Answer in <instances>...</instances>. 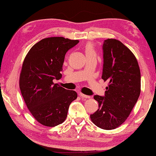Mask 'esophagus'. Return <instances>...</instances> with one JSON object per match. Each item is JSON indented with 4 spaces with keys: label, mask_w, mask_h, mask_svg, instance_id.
<instances>
[{
    "label": "esophagus",
    "mask_w": 156,
    "mask_h": 156,
    "mask_svg": "<svg viewBox=\"0 0 156 156\" xmlns=\"http://www.w3.org/2000/svg\"><path fill=\"white\" fill-rule=\"evenodd\" d=\"M79 95H80L82 98H90V96L85 95V94H82V93H80V94H79Z\"/></svg>",
    "instance_id": "1"
}]
</instances>
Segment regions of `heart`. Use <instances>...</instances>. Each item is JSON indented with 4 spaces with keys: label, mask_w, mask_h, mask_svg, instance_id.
Listing matches in <instances>:
<instances>
[{
    "label": "heart",
    "mask_w": 156,
    "mask_h": 156,
    "mask_svg": "<svg viewBox=\"0 0 156 156\" xmlns=\"http://www.w3.org/2000/svg\"><path fill=\"white\" fill-rule=\"evenodd\" d=\"M85 54L86 55H96L95 49L93 47V45L90 44H88L85 47Z\"/></svg>",
    "instance_id": "b5f03b06"
}]
</instances>
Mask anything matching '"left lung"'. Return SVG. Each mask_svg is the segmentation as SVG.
<instances>
[{"label":"left lung","instance_id":"1","mask_svg":"<svg viewBox=\"0 0 156 156\" xmlns=\"http://www.w3.org/2000/svg\"><path fill=\"white\" fill-rule=\"evenodd\" d=\"M102 79L108 80L105 96L94 95L98 109L92 122L105 130L119 127L130 115L141 92V74L136 58L120 41L105 40Z\"/></svg>","mask_w":156,"mask_h":156}]
</instances>
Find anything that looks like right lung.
Here are the masks:
<instances>
[{"instance_id":"obj_1","label":"right lung","mask_w":156,"mask_h":156,"mask_svg":"<svg viewBox=\"0 0 156 156\" xmlns=\"http://www.w3.org/2000/svg\"><path fill=\"white\" fill-rule=\"evenodd\" d=\"M62 37L43 39L29 51L20 74L19 87L32 115L47 127L62 123L69 106L77 98L74 90H66L54 84L62 78L65 55L78 44Z\"/></svg>"}]
</instances>
